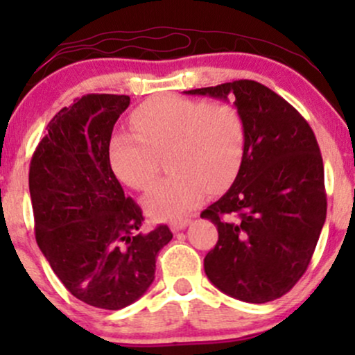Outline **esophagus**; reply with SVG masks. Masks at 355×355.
<instances>
[{"mask_svg": "<svg viewBox=\"0 0 355 355\" xmlns=\"http://www.w3.org/2000/svg\"><path fill=\"white\" fill-rule=\"evenodd\" d=\"M190 223L189 218H182V220H175V222L170 223V229H172V232H178V230H183L185 229L187 225Z\"/></svg>", "mask_w": 355, "mask_h": 355, "instance_id": "1", "label": "esophagus"}]
</instances>
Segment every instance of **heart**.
I'll return each mask as SVG.
<instances>
[{"label":"heart","mask_w":355,"mask_h":355,"mask_svg":"<svg viewBox=\"0 0 355 355\" xmlns=\"http://www.w3.org/2000/svg\"><path fill=\"white\" fill-rule=\"evenodd\" d=\"M136 133H116L108 146L112 170L125 185L145 190L160 172L162 157L172 172L144 197L150 217L175 220L190 214L237 175L245 148V128L230 103L157 96L132 116Z\"/></svg>","instance_id":"obj_1"}]
</instances>
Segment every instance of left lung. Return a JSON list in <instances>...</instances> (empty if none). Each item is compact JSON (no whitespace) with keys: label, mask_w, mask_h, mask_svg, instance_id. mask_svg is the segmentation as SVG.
Returning a JSON list of instances; mask_svg holds the SVG:
<instances>
[{"label":"left lung","mask_w":355,"mask_h":355,"mask_svg":"<svg viewBox=\"0 0 355 355\" xmlns=\"http://www.w3.org/2000/svg\"><path fill=\"white\" fill-rule=\"evenodd\" d=\"M234 101L245 128L239 173L200 217L218 229L203 260L223 294L263 304L287 294L311 263L327 214L324 164L307 121L252 80L183 92Z\"/></svg>","instance_id":"obj_1"}]
</instances>
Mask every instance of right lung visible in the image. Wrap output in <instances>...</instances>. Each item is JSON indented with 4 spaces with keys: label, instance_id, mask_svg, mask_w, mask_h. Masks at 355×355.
Instances as JSON below:
<instances>
[{
    "label": "right lung",
    "instance_id": "1",
    "mask_svg": "<svg viewBox=\"0 0 355 355\" xmlns=\"http://www.w3.org/2000/svg\"><path fill=\"white\" fill-rule=\"evenodd\" d=\"M126 95H87L60 110L36 146L30 195L36 242L61 284L107 311L133 304L155 279V259L172 240L166 225L144 234V215L108 160Z\"/></svg>",
    "mask_w": 355,
    "mask_h": 355
}]
</instances>
